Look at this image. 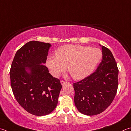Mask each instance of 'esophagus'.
Wrapping results in <instances>:
<instances>
[{"mask_svg":"<svg viewBox=\"0 0 131 131\" xmlns=\"http://www.w3.org/2000/svg\"><path fill=\"white\" fill-rule=\"evenodd\" d=\"M66 83V81H63V80H61V84H62V85H64V84H65Z\"/></svg>","mask_w":131,"mask_h":131,"instance_id":"34e87169","label":"esophagus"}]
</instances>
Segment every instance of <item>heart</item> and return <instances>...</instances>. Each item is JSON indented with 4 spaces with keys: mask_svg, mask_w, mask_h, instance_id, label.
Segmentation results:
<instances>
[{
    "mask_svg": "<svg viewBox=\"0 0 131 131\" xmlns=\"http://www.w3.org/2000/svg\"><path fill=\"white\" fill-rule=\"evenodd\" d=\"M103 53L99 49L78 45H66L59 47L56 56H50L46 65L54 77L65 70L66 65L72 77L81 80L92 73L101 60Z\"/></svg>",
    "mask_w": 131,
    "mask_h": 131,
    "instance_id": "b5f03b06",
    "label": "heart"
}]
</instances>
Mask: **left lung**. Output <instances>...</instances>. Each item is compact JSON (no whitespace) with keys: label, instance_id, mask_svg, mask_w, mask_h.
Here are the masks:
<instances>
[{"label":"left lung","instance_id":"1","mask_svg":"<svg viewBox=\"0 0 131 131\" xmlns=\"http://www.w3.org/2000/svg\"><path fill=\"white\" fill-rule=\"evenodd\" d=\"M101 47L103 57L96 70L73 84L76 108L88 116L105 111L112 103L118 88L117 63L111 51L105 46Z\"/></svg>","mask_w":131,"mask_h":131}]
</instances>
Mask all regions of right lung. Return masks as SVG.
I'll list each match as a JSON object with an SVG mask.
<instances>
[{"instance_id":"1","label":"right lung","mask_w":131,"mask_h":131,"mask_svg":"<svg viewBox=\"0 0 131 131\" xmlns=\"http://www.w3.org/2000/svg\"><path fill=\"white\" fill-rule=\"evenodd\" d=\"M51 46L28 42L16 51L9 72L14 97L23 109L35 116L48 115L54 110L62 88L60 80L42 65L46 63Z\"/></svg>"}]
</instances>
